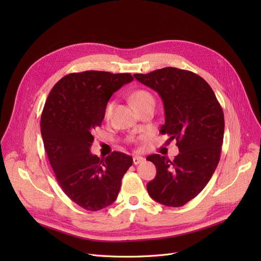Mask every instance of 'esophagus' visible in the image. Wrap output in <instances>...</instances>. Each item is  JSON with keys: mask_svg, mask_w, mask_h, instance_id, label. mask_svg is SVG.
<instances>
[{"mask_svg": "<svg viewBox=\"0 0 261 261\" xmlns=\"http://www.w3.org/2000/svg\"><path fill=\"white\" fill-rule=\"evenodd\" d=\"M144 161H145V159H144L143 156L136 155V156H134V158H133V164H134V165H139V164L143 163Z\"/></svg>", "mask_w": 261, "mask_h": 261, "instance_id": "1", "label": "esophagus"}]
</instances>
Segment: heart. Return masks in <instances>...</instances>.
Masks as SVG:
<instances>
[{"instance_id":"b5f03b06","label":"heart","mask_w":261,"mask_h":261,"mask_svg":"<svg viewBox=\"0 0 261 261\" xmlns=\"http://www.w3.org/2000/svg\"><path fill=\"white\" fill-rule=\"evenodd\" d=\"M131 101L132 103L134 105V107L136 109H140L146 105H149V103H154V97L153 95L150 93L149 91L147 90H136L135 92H133L131 94ZM113 108H114V102L113 101H110L108 102V105L106 106V109H105V113H103V116H105V119H110V117H111L112 115V111H113Z\"/></svg>"}]
</instances>
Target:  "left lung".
Wrapping results in <instances>:
<instances>
[{"mask_svg":"<svg viewBox=\"0 0 261 261\" xmlns=\"http://www.w3.org/2000/svg\"><path fill=\"white\" fill-rule=\"evenodd\" d=\"M133 76L161 96L165 123L160 132L175 140L180 151L173 161L160 154L147 158L156 168L148 194L166 206H183L206 186L220 161L223 110L207 82L190 71L164 67Z\"/></svg>","mask_w":261,"mask_h":261,"instance_id":"obj_1","label":"left lung"}]
</instances>
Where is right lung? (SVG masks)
<instances>
[{
	"instance_id": "add662e5",
	"label": "right lung",
	"mask_w": 261,
	"mask_h": 261,
	"mask_svg": "<svg viewBox=\"0 0 261 261\" xmlns=\"http://www.w3.org/2000/svg\"><path fill=\"white\" fill-rule=\"evenodd\" d=\"M132 80L129 73H72L54 86L44 105L40 126L50 166L63 193L87 211H100L116 200L133 163L118 151L101 160L90 152L92 133L101 125L110 97Z\"/></svg>"
}]
</instances>
